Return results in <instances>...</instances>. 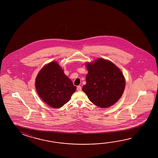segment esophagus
<instances>
[{"mask_svg":"<svg viewBox=\"0 0 158 158\" xmlns=\"http://www.w3.org/2000/svg\"><path fill=\"white\" fill-rule=\"evenodd\" d=\"M77 91H80L82 90V88H81L80 86H77Z\"/></svg>","mask_w":158,"mask_h":158,"instance_id":"1","label":"esophagus"}]
</instances>
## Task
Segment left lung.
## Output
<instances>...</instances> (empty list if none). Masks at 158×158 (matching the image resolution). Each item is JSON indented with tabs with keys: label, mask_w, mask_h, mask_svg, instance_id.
<instances>
[{
	"label": "left lung",
	"mask_w": 158,
	"mask_h": 158,
	"mask_svg": "<svg viewBox=\"0 0 158 158\" xmlns=\"http://www.w3.org/2000/svg\"><path fill=\"white\" fill-rule=\"evenodd\" d=\"M86 84L82 90L90 101L101 108L110 107L118 102L124 90L125 81L118 68L110 61L99 59L87 63Z\"/></svg>",
	"instance_id": "left-lung-1"
}]
</instances>
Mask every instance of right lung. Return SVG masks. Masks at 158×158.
Here are the masks:
<instances>
[{
    "label": "right lung",
    "mask_w": 158,
    "mask_h": 158,
    "mask_svg": "<svg viewBox=\"0 0 158 158\" xmlns=\"http://www.w3.org/2000/svg\"><path fill=\"white\" fill-rule=\"evenodd\" d=\"M37 93L43 101L53 108H60L69 101L76 90L57 62L44 67L35 79Z\"/></svg>",
    "instance_id": "add662e5"
}]
</instances>
